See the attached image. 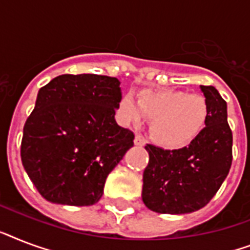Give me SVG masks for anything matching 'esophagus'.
I'll list each match as a JSON object with an SVG mask.
<instances>
[{
  "mask_svg": "<svg viewBox=\"0 0 250 250\" xmlns=\"http://www.w3.org/2000/svg\"><path fill=\"white\" fill-rule=\"evenodd\" d=\"M133 143H135V145H139V146H143V145L145 144L144 139H143L140 135H136V136H135V140H133Z\"/></svg>",
  "mask_w": 250,
  "mask_h": 250,
  "instance_id": "34e87169",
  "label": "esophagus"
}]
</instances>
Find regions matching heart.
I'll list each match as a JSON object with an SVG mask.
<instances>
[{"mask_svg": "<svg viewBox=\"0 0 250 250\" xmlns=\"http://www.w3.org/2000/svg\"><path fill=\"white\" fill-rule=\"evenodd\" d=\"M118 114L125 123L150 122V135L166 148L190 144L205 128L209 107L200 94L183 90L144 89L137 94H125L118 104Z\"/></svg>", "mask_w": 250, "mask_h": 250, "instance_id": "obj_1", "label": "heart"}]
</instances>
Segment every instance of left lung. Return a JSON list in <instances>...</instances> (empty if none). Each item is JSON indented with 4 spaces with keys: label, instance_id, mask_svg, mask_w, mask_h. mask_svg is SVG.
I'll return each instance as SVG.
<instances>
[{
    "label": "left lung",
    "instance_id": "left-lung-1",
    "mask_svg": "<svg viewBox=\"0 0 250 250\" xmlns=\"http://www.w3.org/2000/svg\"><path fill=\"white\" fill-rule=\"evenodd\" d=\"M209 107L206 127L188 146L166 150L146 144L143 201L152 211L186 214L201 209L215 196L232 164V131L227 104L214 86L201 85Z\"/></svg>",
    "mask_w": 250,
    "mask_h": 250
}]
</instances>
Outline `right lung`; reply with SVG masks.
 Returning a JSON list of instances; mask_svg holds the SVG:
<instances>
[{
    "label": "right lung",
    "mask_w": 250,
    "mask_h": 250,
    "mask_svg": "<svg viewBox=\"0 0 250 250\" xmlns=\"http://www.w3.org/2000/svg\"><path fill=\"white\" fill-rule=\"evenodd\" d=\"M119 84L110 76L64 74L40 88L23 128L21 157L45 200L89 206L101 198L107 175L135 139L114 118Z\"/></svg>",
    "instance_id": "obj_1"
}]
</instances>
